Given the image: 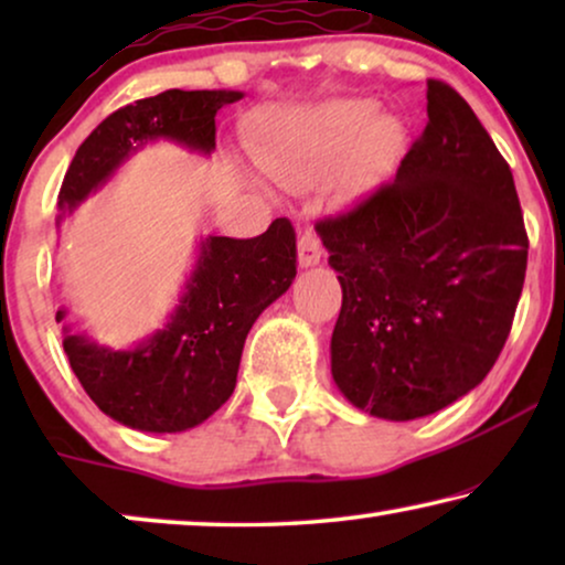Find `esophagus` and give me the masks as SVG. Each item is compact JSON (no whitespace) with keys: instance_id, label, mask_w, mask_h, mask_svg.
I'll list each match as a JSON object with an SVG mask.
<instances>
[{"instance_id":"1","label":"esophagus","mask_w":565,"mask_h":565,"mask_svg":"<svg viewBox=\"0 0 565 565\" xmlns=\"http://www.w3.org/2000/svg\"><path fill=\"white\" fill-rule=\"evenodd\" d=\"M321 242L319 236H316L313 228H306L303 234L298 238V265L300 267H313L319 265L321 259Z\"/></svg>"}]
</instances>
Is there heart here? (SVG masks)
<instances>
[{
	"instance_id": "heart-1",
	"label": "heart",
	"mask_w": 565,
	"mask_h": 565,
	"mask_svg": "<svg viewBox=\"0 0 565 565\" xmlns=\"http://www.w3.org/2000/svg\"><path fill=\"white\" fill-rule=\"evenodd\" d=\"M404 143V122L375 115L370 99H331L285 113L280 130L254 143V159L273 180L296 188L352 146L360 167L381 169L398 157Z\"/></svg>"
}]
</instances>
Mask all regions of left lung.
<instances>
[{"mask_svg":"<svg viewBox=\"0 0 565 565\" xmlns=\"http://www.w3.org/2000/svg\"><path fill=\"white\" fill-rule=\"evenodd\" d=\"M427 115L396 180L316 223L342 285L331 377L388 422L435 414L489 375L527 269L512 169L481 120L435 79Z\"/></svg>","mask_w":565,"mask_h":565,"instance_id":"left-lung-1","label":"left lung"}]
</instances>
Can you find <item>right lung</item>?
<instances>
[{"label":"right lung","mask_w":565,"mask_h":565,"mask_svg":"<svg viewBox=\"0 0 565 565\" xmlns=\"http://www.w3.org/2000/svg\"><path fill=\"white\" fill-rule=\"evenodd\" d=\"M236 89H167L120 107L76 149L58 192L61 228L89 195L143 146L169 141L190 153L215 151V113L238 103ZM296 280V231L275 218L262 236H203L180 298L164 323L126 350L99 344L64 323V352L82 388L122 427L174 435L203 424L231 398L246 334Z\"/></svg>","instance_id":"1"}]
</instances>
